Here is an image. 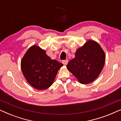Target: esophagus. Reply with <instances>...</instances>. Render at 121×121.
I'll use <instances>...</instances> for the list:
<instances>
[{
  "instance_id": "obj_1",
  "label": "esophagus",
  "mask_w": 121,
  "mask_h": 121,
  "mask_svg": "<svg viewBox=\"0 0 121 121\" xmlns=\"http://www.w3.org/2000/svg\"><path fill=\"white\" fill-rule=\"evenodd\" d=\"M62 63H63V64H64V65H66L68 64V60H64L62 61Z\"/></svg>"
}]
</instances>
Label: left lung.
Wrapping results in <instances>:
<instances>
[{
    "label": "left lung",
    "instance_id": "8db88e82",
    "mask_svg": "<svg viewBox=\"0 0 121 121\" xmlns=\"http://www.w3.org/2000/svg\"><path fill=\"white\" fill-rule=\"evenodd\" d=\"M105 62V54L97 42L89 40L75 53L67 68L80 83H90L98 77Z\"/></svg>",
    "mask_w": 121,
    "mask_h": 121
}]
</instances>
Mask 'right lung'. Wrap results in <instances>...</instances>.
<instances>
[{
    "mask_svg": "<svg viewBox=\"0 0 121 121\" xmlns=\"http://www.w3.org/2000/svg\"><path fill=\"white\" fill-rule=\"evenodd\" d=\"M63 64L52 60L39 46H33L22 58L21 67L28 82L35 88L44 90L53 82L58 71Z\"/></svg>",
    "mask_w": 121,
    "mask_h": 121,
    "instance_id": "1",
    "label": "right lung"
}]
</instances>
